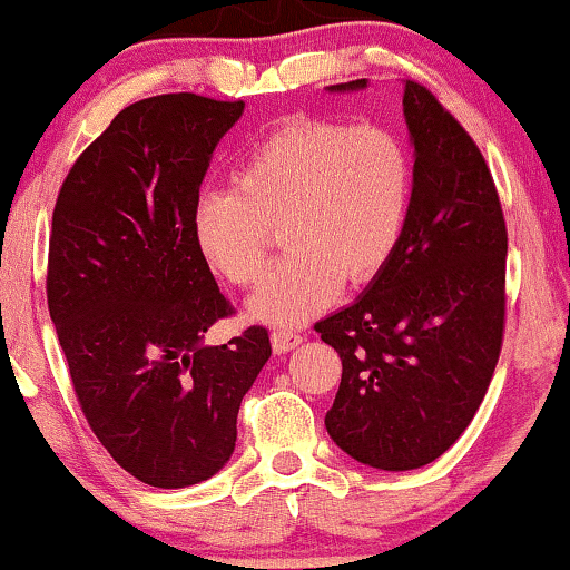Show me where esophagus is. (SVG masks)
I'll return each instance as SVG.
<instances>
[{"label":"esophagus","mask_w":570,"mask_h":570,"mask_svg":"<svg viewBox=\"0 0 570 570\" xmlns=\"http://www.w3.org/2000/svg\"><path fill=\"white\" fill-rule=\"evenodd\" d=\"M301 342H303V334L295 332V330H275V332H272V350H275L277 355L291 353V350L298 347Z\"/></svg>","instance_id":"obj_1"}]
</instances>
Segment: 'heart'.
Listing matches in <instances>:
<instances>
[{
	"label": "heart",
	"mask_w": 570,
	"mask_h": 570,
	"mask_svg": "<svg viewBox=\"0 0 570 570\" xmlns=\"http://www.w3.org/2000/svg\"><path fill=\"white\" fill-rule=\"evenodd\" d=\"M412 160L376 124L298 116L277 124L240 163L236 186L205 191L194 209L199 254L230 285L254 287L272 228L285 259L248 303L254 318L303 324L345 285L379 277L400 246Z\"/></svg>",
	"instance_id": "1"
}]
</instances>
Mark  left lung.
I'll return each mask as SVG.
<instances>
[{
	"label": "left lung",
	"instance_id": "1",
	"mask_svg": "<svg viewBox=\"0 0 570 570\" xmlns=\"http://www.w3.org/2000/svg\"><path fill=\"white\" fill-rule=\"evenodd\" d=\"M402 104L415 145L402 240L353 306L314 324L342 361L326 431L389 472L431 464L472 423L503 345L509 252L474 139L425 85L407 80Z\"/></svg>",
	"mask_w": 570,
	"mask_h": 570
}]
</instances>
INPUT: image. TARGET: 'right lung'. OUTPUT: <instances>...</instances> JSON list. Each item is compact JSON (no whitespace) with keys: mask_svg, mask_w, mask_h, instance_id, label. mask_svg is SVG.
Returning <instances> with one entry per match:
<instances>
[{"mask_svg":"<svg viewBox=\"0 0 570 570\" xmlns=\"http://www.w3.org/2000/svg\"><path fill=\"white\" fill-rule=\"evenodd\" d=\"M244 100L168 92L137 100L61 184L46 298L90 431L131 478L186 488L236 449L244 394L269 361L264 326L205 347L236 314L194 240L213 150Z\"/></svg>","mask_w":570,"mask_h":570,"instance_id":"1","label":"right lung"}]
</instances>
